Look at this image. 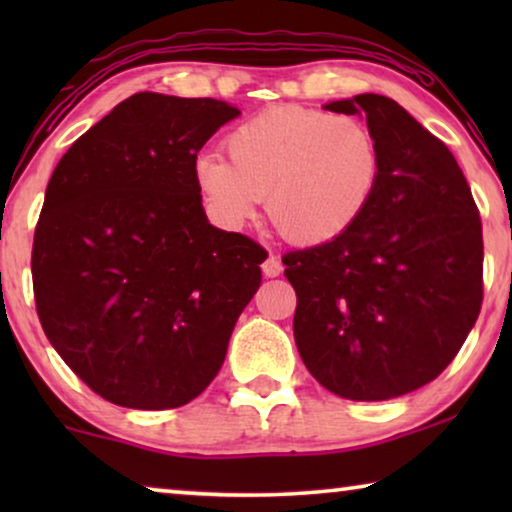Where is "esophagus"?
Wrapping results in <instances>:
<instances>
[{"mask_svg":"<svg viewBox=\"0 0 512 512\" xmlns=\"http://www.w3.org/2000/svg\"><path fill=\"white\" fill-rule=\"evenodd\" d=\"M261 268H263V275H265V277H277L279 272H282V258L275 256V254H270V256L263 261Z\"/></svg>","mask_w":512,"mask_h":512,"instance_id":"esophagus-1","label":"esophagus"}]
</instances>
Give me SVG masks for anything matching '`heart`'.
<instances>
[{
  "label": "heart",
  "instance_id": "1",
  "mask_svg": "<svg viewBox=\"0 0 512 512\" xmlns=\"http://www.w3.org/2000/svg\"><path fill=\"white\" fill-rule=\"evenodd\" d=\"M228 158L205 153L195 181L228 228L256 216L293 242L319 244L354 226L380 184L382 156L373 130L354 116L305 107L263 111L230 132Z\"/></svg>",
  "mask_w": 512,
  "mask_h": 512
}]
</instances>
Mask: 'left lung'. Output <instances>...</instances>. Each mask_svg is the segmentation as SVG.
<instances>
[{
    "label": "left lung",
    "instance_id": "8db88e82",
    "mask_svg": "<svg viewBox=\"0 0 512 512\" xmlns=\"http://www.w3.org/2000/svg\"><path fill=\"white\" fill-rule=\"evenodd\" d=\"M324 109L363 114L382 172L361 219L289 251L293 338L321 387L387 401L443 373L482 305V221L450 149L401 104L363 93Z\"/></svg>",
    "mask_w": 512,
    "mask_h": 512
}]
</instances>
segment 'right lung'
Wrapping results in <instances>:
<instances>
[{
    "mask_svg": "<svg viewBox=\"0 0 512 512\" xmlns=\"http://www.w3.org/2000/svg\"><path fill=\"white\" fill-rule=\"evenodd\" d=\"M240 116L212 97L137 93L60 158L32 244L55 352L104 401L179 408L209 387L261 286L265 249L207 221L198 151Z\"/></svg>",
    "mask_w": 512,
    "mask_h": 512,
    "instance_id": "obj_1",
    "label": "right lung"
}]
</instances>
